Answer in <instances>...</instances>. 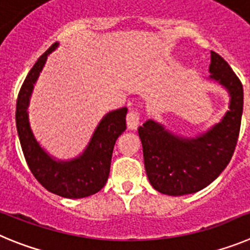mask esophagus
Segmentation results:
<instances>
[{"instance_id":"1","label":"esophagus","mask_w":250,"mask_h":250,"mask_svg":"<svg viewBox=\"0 0 250 250\" xmlns=\"http://www.w3.org/2000/svg\"><path fill=\"white\" fill-rule=\"evenodd\" d=\"M141 121V113L138 111H129L127 114V127L129 129H137Z\"/></svg>"}]
</instances>
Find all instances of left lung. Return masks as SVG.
I'll list each match as a JSON object with an SVG mask.
<instances>
[{
    "label": "left lung",
    "mask_w": 250,
    "mask_h": 250,
    "mask_svg": "<svg viewBox=\"0 0 250 250\" xmlns=\"http://www.w3.org/2000/svg\"><path fill=\"white\" fill-rule=\"evenodd\" d=\"M210 78L230 94L222 122L195 138H182L154 121L138 128L148 179L163 194L195 193L212 183L230 162L237 146L243 113V86L227 61L210 52Z\"/></svg>",
    "instance_id": "obj_1"
}]
</instances>
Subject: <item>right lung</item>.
<instances>
[{"label":"right lung","instance_id":"add662e5","mask_svg":"<svg viewBox=\"0 0 250 250\" xmlns=\"http://www.w3.org/2000/svg\"><path fill=\"white\" fill-rule=\"evenodd\" d=\"M53 43L38 58L20 89L16 104V125L23 156L31 172L48 192L64 198H84L100 192L108 179L112 153L117 138L125 130L127 108L109 112L101 121L82 156L69 162H56L40 147L28 123L27 107L33 84L46 63Z\"/></svg>","mask_w":250,"mask_h":250}]
</instances>
